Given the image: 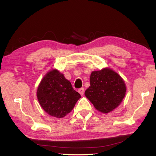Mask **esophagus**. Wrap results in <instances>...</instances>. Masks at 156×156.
Masks as SVG:
<instances>
[{"mask_svg":"<svg viewBox=\"0 0 156 156\" xmlns=\"http://www.w3.org/2000/svg\"><path fill=\"white\" fill-rule=\"evenodd\" d=\"M78 92L80 94L81 96H82V95L84 94V89L83 88H80V89H79V90H78Z\"/></svg>","mask_w":156,"mask_h":156,"instance_id":"1","label":"esophagus"}]
</instances>
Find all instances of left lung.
I'll return each mask as SVG.
<instances>
[{
    "label": "left lung",
    "instance_id": "8db88e82",
    "mask_svg": "<svg viewBox=\"0 0 156 156\" xmlns=\"http://www.w3.org/2000/svg\"><path fill=\"white\" fill-rule=\"evenodd\" d=\"M90 84L84 94L102 113H108L119 107L127 90L123 79L109 68L92 72Z\"/></svg>",
    "mask_w": 156,
    "mask_h": 156
}]
</instances>
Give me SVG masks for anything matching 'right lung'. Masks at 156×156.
<instances>
[{
	"mask_svg": "<svg viewBox=\"0 0 156 156\" xmlns=\"http://www.w3.org/2000/svg\"><path fill=\"white\" fill-rule=\"evenodd\" d=\"M37 97L42 108L49 115L64 117L74 108L80 94L57 69L46 74L39 83Z\"/></svg>",
	"mask_w": 156,
	"mask_h": 156,
	"instance_id": "1",
	"label": "right lung"
}]
</instances>
